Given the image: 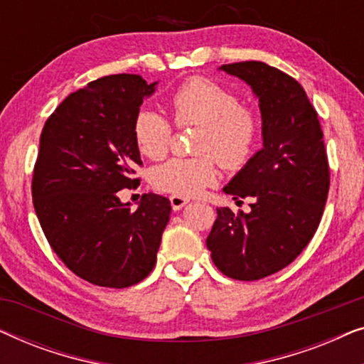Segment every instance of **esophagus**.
Returning a JSON list of instances; mask_svg holds the SVG:
<instances>
[{
  "instance_id": "esophagus-1",
  "label": "esophagus",
  "mask_w": 364,
  "mask_h": 364,
  "mask_svg": "<svg viewBox=\"0 0 364 364\" xmlns=\"http://www.w3.org/2000/svg\"><path fill=\"white\" fill-rule=\"evenodd\" d=\"M188 202H191V200H188V198H186V197H182V196H172L171 197V205H172L173 210H181V208L186 207Z\"/></svg>"
}]
</instances>
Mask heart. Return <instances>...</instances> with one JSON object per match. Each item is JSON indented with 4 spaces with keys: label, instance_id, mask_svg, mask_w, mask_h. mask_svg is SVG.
<instances>
[{
    "label": "heart",
    "instance_id": "b5f03b06",
    "mask_svg": "<svg viewBox=\"0 0 364 364\" xmlns=\"http://www.w3.org/2000/svg\"><path fill=\"white\" fill-rule=\"evenodd\" d=\"M168 111L178 127H202L197 139L200 157L171 159L152 173V183L173 196L196 197L217 181V161L228 171L242 168L260 142L262 122L230 89L205 77H192L168 99ZM139 151L152 161L168 152L172 126L161 114L142 109L132 124Z\"/></svg>",
    "mask_w": 364,
    "mask_h": 364
}]
</instances>
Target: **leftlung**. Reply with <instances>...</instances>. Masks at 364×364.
Returning a JSON list of instances; mask_svg holds the SVG:
<instances>
[{
	"label": "left lung",
	"mask_w": 364,
	"mask_h": 364,
	"mask_svg": "<svg viewBox=\"0 0 364 364\" xmlns=\"http://www.w3.org/2000/svg\"><path fill=\"white\" fill-rule=\"evenodd\" d=\"M252 87L262 112L263 147L223 187L252 210L217 208L207 237L212 260L233 280H260L295 260L315 235L330 191L323 131L300 82L260 61L223 64Z\"/></svg>",
	"instance_id": "8db88e82"
}]
</instances>
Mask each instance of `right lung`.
Returning a JSON list of instances; mask_svg holds the SVG:
<instances>
[{
    "label": "right lung",
    "mask_w": 364,
    "mask_h": 364,
    "mask_svg": "<svg viewBox=\"0 0 364 364\" xmlns=\"http://www.w3.org/2000/svg\"><path fill=\"white\" fill-rule=\"evenodd\" d=\"M137 74H114L69 94L44 124L33 173V203L49 245L92 285L127 288L152 272L168 198L144 193L139 207L119 191L137 186L142 166L134 117L156 91Z\"/></svg>",
    "instance_id": "add662e5"
}]
</instances>
